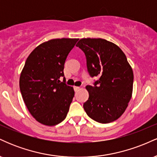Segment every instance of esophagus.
<instances>
[{
	"instance_id": "obj_1",
	"label": "esophagus",
	"mask_w": 157,
	"mask_h": 157,
	"mask_svg": "<svg viewBox=\"0 0 157 157\" xmlns=\"http://www.w3.org/2000/svg\"><path fill=\"white\" fill-rule=\"evenodd\" d=\"M74 89H75V91H78L80 89V87H79V86H74Z\"/></svg>"
}]
</instances>
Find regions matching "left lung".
<instances>
[{
	"label": "left lung",
	"mask_w": 157,
	"mask_h": 157,
	"mask_svg": "<svg viewBox=\"0 0 157 157\" xmlns=\"http://www.w3.org/2000/svg\"><path fill=\"white\" fill-rule=\"evenodd\" d=\"M76 46L86 57L88 71L98 77L94 86H86L89 97L83 104L88 116L109 123L125 112L132 97L134 73L122 49L102 38H82Z\"/></svg>",
	"instance_id": "obj_1"
}]
</instances>
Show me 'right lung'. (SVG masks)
<instances>
[{"label":"right lung","mask_w":157,"mask_h":157,"mask_svg":"<svg viewBox=\"0 0 157 157\" xmlns=\"http://www.w3.org/2000/svg\"><path fill=\"white\" fill-rule=\"evenodd\" d=\"M78 40H50L27 57L20 76V90L27 109L43 125H57L67 116L75 91L59 79L64 76L65 61Z\"/></svg>","instance_id":"add662e5"}]
</instances>
